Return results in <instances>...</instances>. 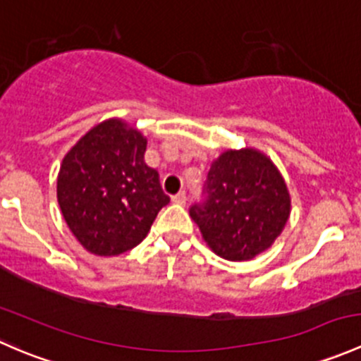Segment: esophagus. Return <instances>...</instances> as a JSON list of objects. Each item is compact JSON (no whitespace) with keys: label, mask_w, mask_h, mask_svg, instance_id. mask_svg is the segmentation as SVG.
Returning a JSON list of instances; mask_svg holds the SVG:
<instances>
[{"label":"esophagus","mask_w":361,"mask_h":361,"mask_svg":"<svg viewBox=\"0 0 361 361\" xmlns=\"http://www.w3.org/2000/svg\"><path fill=\"white\" fill-rule=\"evenodd\" d=\"M173 202L185 204V202H187V194H185V192H178L176 195H173Z\"/></svg>","instance_id":"esophagus-1"}]
</instances>
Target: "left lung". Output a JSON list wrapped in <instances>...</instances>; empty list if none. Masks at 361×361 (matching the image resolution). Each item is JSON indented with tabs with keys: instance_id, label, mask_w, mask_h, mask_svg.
I'll use <instances>...</instances> for the list:
<instances>
[{
	"instance_id": "left-lung-1",
	"label": "left lung",
	"mask_w": 361,
	"mask_h": 361,
	"mask_svg": "<svg viewBox=\"0 0 361 361\" xmlns=\"http://www.w3.org/2000/svg\"><path fill=\"white\" fill-rule=\"evenodd\" d=\"M204 201L190 207L218 257L245 262L271 248L290 216L288 187L278 167L253 148L227 150L207 173Z\"/></svg>"
}]
</instances>
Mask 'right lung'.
I'll use <instances>...</instances> for the list:
<instances>
[{
  "instance_id": "1",
  "label": "right lung",
  "mask_w": 361,
  "mask_h": 361,
  "mask_svg": "<svg viewBox=\"0 0 361 361\" xmlns=\"http://www.w3.org/2000/svg\"><path fill=\"white\" fill-rule=\"evenodd\" d=\"M147 137L123 120L97 123L68 152L57 201L80 245L99 257L133 250L169 197L145 164Z\"/></svg>"
}]
</instances>
